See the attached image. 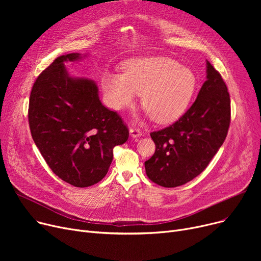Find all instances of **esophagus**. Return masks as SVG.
I'll return each mask as SVG.
<instances>
[{
    "label": "esophagus",
    "instance_id": "34e87169",
    "mask_svg": "<svg viewBox=\"0 0 261 261\" xmlns=\"http://www.w3.org/2000/svg\"><path fill=\"white\" fill-rule=\"evenodd\" d=\"M130 134H131L132 138H139V136H141L143 133H142V131L140 130V128L135 127V126H132V127L130 128Z\"/></svg>",
    "mask_w": 261,
    "mask_h": 261
}]
</instances>
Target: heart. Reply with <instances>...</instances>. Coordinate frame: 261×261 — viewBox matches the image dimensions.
I'll use <instances>...</instances> for the list:
<instances>
[{
	"label": "heart",
	"mask_w": 261,
	"mask_h": 261,
	"mask_svg": "<svg viewBox=\"0 0 261 261\" xmlns=\"http://www.w3.org/2000/svg\"><path fill=\"white\" fill-rule=\"evenodd\" d=\"M197 82L189 67L170 58L151 57L126 62L123 74L105 73L101 88L110 108L125 109L143 94V107L149 115L158 122H170L185 112Z\"/></svg>",
	"instance_id": "1"
}]
</instances>
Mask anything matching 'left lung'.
<instances>
[{
    "instance_id": "left-lung-1",
    "label": "left lung",
    "mask_w": 261,
    "mask_h": 261,
    "mask_svg": "<svg viewBox=\"0 0 261 261\" xmlns=\"http://www.w3.org/2000/svg\"><path fill=\"white\" fill-rule=\"evenodd\" d=\"M195 102L172 125L150 133L155 152L145 162L147 176L163 187L191 181L207 167L226 138L230 99L220 73L207 61V76Z\"/></svg>"
}]
</instances>
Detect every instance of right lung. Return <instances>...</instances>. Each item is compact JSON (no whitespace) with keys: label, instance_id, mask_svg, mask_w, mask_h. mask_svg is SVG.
<instances>
[{"label":"right lung","instance_id":"right-lung-1","mask_svg":"<svg viewBox=\"0 0 261 261\" xmlns=\"http://www.w3.org/2000/svg\"><path fill=\"white\" fill-rule=\"evenodd\" d=\"M80 58L78 53L57 57L38 76L31 92L29 123L51 171L75 187H88L103 179L113 148L127 142L129 129L100 102L95 82L68 76L63 62Z\"/></svg>","mask_w":261,"mask_h":261}]
</instances>
